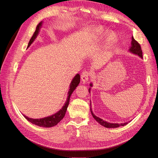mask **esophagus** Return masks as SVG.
<instances>
[{
  "mask_svg": "<svg viewBox=\"0 0 158 158\" xmlns=\"http://www.w3.org/2000/svg\"><path fill=\"white\" fill-rule=\"evenodd\" d=\"M89 73L88 71H84L82 73V75H81V79H82V81L83 82H86L87 81H88L89 79Z\"/></svg>",
  "mask_w": 158,
  "mask_h": 158,
  "instance_id": "obj_1",
  "label": "esophagus"
}]
</instances>
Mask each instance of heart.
I'll return each mask as SVG.
<instances>
[{
    "instance_id": "obj_1",
    "label": "heart",
    "mask_w": 158,
    "mask_h": 158,
    "mask_svg": "<svg viewBox=\"0 0 158 158\" xmlns=\"http://www.w3.org/2000/svg\"><path fill=\"white\" fill-rule=\"evenodd\" d=\"M99 32H102V30H100L99 31ZM108 40H109V41H113V40H114V35H113V34H112V33H111V34H110L109 35V37H108Z\"/></svg>"
}]
</instances>
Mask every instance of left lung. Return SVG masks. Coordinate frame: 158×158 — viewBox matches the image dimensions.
Instances as JSON below:
<instances>
[{"instance_id":"left-lung-1","label":"left lung","mask_w":158,"mask_h":158,"mask_svg":"<svg viewBox=\"0 0 158 158\" xmlns=\"http://www.w3.org/2000/svg\"><path fill=\"white\" fill-rule=\"evenodd\" d=\"M128 51L131 52V53L134 54V55H136L138 56H140V58L142 59V51L141 49V47L140 45H139V44L134 39V37H132V41H131V46H130L129 47V49ZM90 87L89 88V93H90V90L92 87H93V84L92 83H90L89 84ZM92 106H91V101H90V111L91 113H92L93 117L95 118V120L97 122H98L100 125L106 127V128H117L120 126H125L128 124V122L127 123H109L107 121H105L104 120H103L102 118H99L97 116H95V114H94L92 110ZM129 123V122H128Z\"/></svg>"}]
</instances>
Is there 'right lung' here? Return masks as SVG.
<instances>
[{
	"label": "right lung",
	"instance_id": "right-lung-1",
	"mask_svg": "<svg viewBox=\"0 0 158 158\" xmlns=\"http://www.w3.org/2000/svg\"><path fill=\"white\" fill-rule=\"evenodd\" d=\"M43 23H44V22L41 21V22L39 23V24L37 26L35 31L34 32V33H33V36L31 37V40H30L29 44L27 45V48L33 44V42L35 40L37 37L38 36V35H39V33L40 31V29L42 27ZM80 76L79 74H76L74 77L73 78V80H72L70 84V88L68 92V96H67V98H66V100L64 104V106L62 107V108L59 110V111H58L55 114H51V115L48 117H45L40 118H30L26 116L25 114H22L23 117H24L28 121H30V123L33 124V125H35L39 127L49 128V127H52L56 125L57 124H58L64 117L66 109H67L68 106L69 104L70 95H72V94H73L76 88L78 86V84H80Z\"/></svg>",
	"mask_w": 158,
	"mask_h": 158
}]
</instances>
